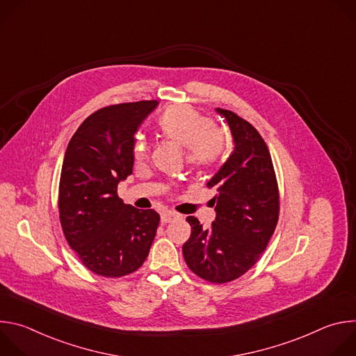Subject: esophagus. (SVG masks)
I'll use <instances>...</instances> for the list:
<instances>
[{
    "instance_id": "esophagus-1",
    "label": "esophagus",
    "mask_w": 356,
    "mask_h": 356,
    "mask_svg": "<svg viewBox=\"0 0 356 356\" xmlns=\"http://www.w3.org/2000/svg\"><path fill=\"white\" fill-rule=\"evenodd\" d=\"M177 218H179V216H177L176 213H173V211H165V213H162V216H161V220H162L163 224L170 222V221H175V220H177Z\"/></svg>"
}]
</instances>
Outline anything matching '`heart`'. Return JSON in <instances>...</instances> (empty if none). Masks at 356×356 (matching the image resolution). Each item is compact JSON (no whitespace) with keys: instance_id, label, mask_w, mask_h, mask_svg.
Here are the masks:
<instances>
[{"instance_id":"obj_1","label":"heart","mask_w":356,"mask_h":356,"mask_svg":"<svg viewBox=\"0 0 356 356\" xmlns=\"http://www.w3.org/2000/svg\"><path fill=\"white\" fill-rule=\"evenodd\" d=\"M162 134L187 149V161L195 166H206L217 162L225 150V136L214 127L211 118L202 115L191 107L181 106L168 110L159 122ZM146 143L136 139L134 156L145 159Z\"/></svg>"}]
</instances>
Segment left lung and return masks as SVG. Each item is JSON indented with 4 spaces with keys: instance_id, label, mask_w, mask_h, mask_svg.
Instances as JSON below:
<instances>
[{
    "instance_id": "1",
    "label": "left lung",
    "mask_w": 356,
    "mask_h": 356,
    "mask_svg": "<svg viewBox=\"0 0 356 356\" xmlns=\"http://www.w3.org/2000/svg\"><path fill=\"white\" fill-rule=\"evenodd\" d=\"M216 113L227 121L235 146L207 183L217 190L216 220L202 228L195 217H187L191 235L183 255L201 279L227 283L248 272L266 249L279 218V190L261 134L232 111Z\"/></svg>"
}]
</instances>
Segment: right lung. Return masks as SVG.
Returning <instances> with one entry per match:
<instances>
[{
	"label": "right lung",
	"mask_w": 356,
	"mask_h": 356,
	"mask_svg": "<svg viewBox=\"0 0 356 356\" xmlns=\"http://www.w3.org/2000/svg\"><path fill=\"white\" fill-rule=\"evenodd\" d=\"M158 101L104 107L72 136L60 175L59 213L65 236L95 275L121 277L145 262L161 221L155 210H138L118 197L132 175L135 134Z\"/></svg>",
	"instance_id": "obj_1"
}]
</instances>
